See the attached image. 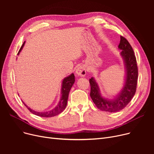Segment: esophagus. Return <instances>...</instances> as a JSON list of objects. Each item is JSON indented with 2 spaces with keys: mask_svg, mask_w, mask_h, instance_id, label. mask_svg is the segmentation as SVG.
Wrapping results in <instances>:
<instances>
[{
  "mask_svg": "<svg viewBox=\"0 0 154 154\" xmlns=\"http://www.w3.org/2000/svg\"><path fill=\"white\" fill-rule=\"evenodd\" d=\"M86 72H87L86 68L84 66H79V67L77 68V69L75 70L76 75L77 76H80V77H84L86 74Z\"/></svg>",
  "mask_w": 154,
  "mask_h": 154,
  "instance_id": "34e87169",
  "label": "esophagus"
}]
</instances>
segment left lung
<instances>
[{"label": "left lung", "mask_w": 154, "mask_h": 154, "mask_svg": "<svg viewBox=\"0 0 154 154\" xmlns=\"http://www.w3.org/2000/svg\"><path fill=\"white\" fill-rule=\"evenodd\" d=\"M118 48L121 50L120 55L123 59L125 71L124 84L120 92L112 99L104 97L94 77L89 79L92 100L99 110L109 112H117L122 110L131 101L136 92L138 78V69L132 47L122 36H120Z\"/></svg>", "instance_id": "obj_1"}]
</instances>
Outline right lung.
Listing matches in <instances>:
<instances>
[{"instance_id": "obj_1", "label": "right lung", "mask_w": 154, "mask_h": 154, "mask_svg": "<svg viewBox=\"0 0 154 154\" xmlns=\"http://www.w3.org/2000/svg\"><path fill=\"white\" fill-rule=\"evenodd\" d=\"M25 42H23V45L20 47V49L19 50L17 55H19L20 52L22 50V48L23 47L24 45H25ZM74 82H75V76L73 73L63 79L62 82V87H61V92H60L61 95H60V100L58 104L51 110L45 111V112H37V111L32 110V109L29 107L23 101L22 102L23 103L24 105H25V106L30 110V112H31L32 114H34L37 116L42 117H51L55 116L57 115L60 114V113L63 112V110L66 109L69 94L72 85H74Z\"/></svg>"}]
</instances>
